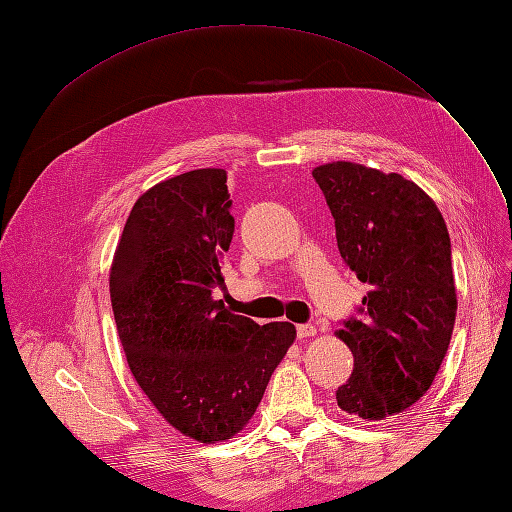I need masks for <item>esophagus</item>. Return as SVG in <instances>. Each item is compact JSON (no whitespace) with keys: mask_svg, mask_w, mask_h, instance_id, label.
Returning a JSON list of instances; mask_svg holds the SVG:
<instances>
[{"mask_svg":"<svg viewBox=\"0 0 512 512\" xmlns=\"http://www.w3.org/2000/svg\"><path fill=\"white\" fill-rule=\"evenodd\" d=\"M297 335H299L301 339L314 337V335H316V327H314V324H299V327H297Z\"/></svg>","mask_w":512,"mask_h":512,"instance_id":"obj_1","label":"esophagus"}]
</instances>
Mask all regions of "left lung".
Segmentation results:
<instances>
[{
	"instance_id": "left-lung-1",
	"label": "left lung",
	"mask_w": 512,
	"mask_h": 512,
	"mask_svg": "<svg viewBox=\"0 0 512 512\" xmlns=\"http://www.w3.org/2000/svg\"><path fill=\"white\" fill-rule=\"evenodd\" d=\"M312 175L333 213L339 254L369 284L361 318L337 331L354 356L337 406L382 421L427 393L451 344V239L436 203L397 173L331 162Z\"/></svg>"
}]
</instances>
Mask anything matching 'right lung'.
<instances>
[{
  "label": "right lung",
  "mask_w": 512,
  "mask_h": 512,
  "mask_svg": "<svg viewBox=\"0 0 512 512\" xmlns=\"http://www.w3.org/2000/svg\"><path fill=\"white\" fill-rule=\"evenodd\" d=\"M224 168L170 177L136 200L111 265V303L134 380L168 425L230 440L292 346L290 322L232 314L213 290L235 232Z\"/></svg>",
  "instance_id": "obj_1"
}]
</instances>
